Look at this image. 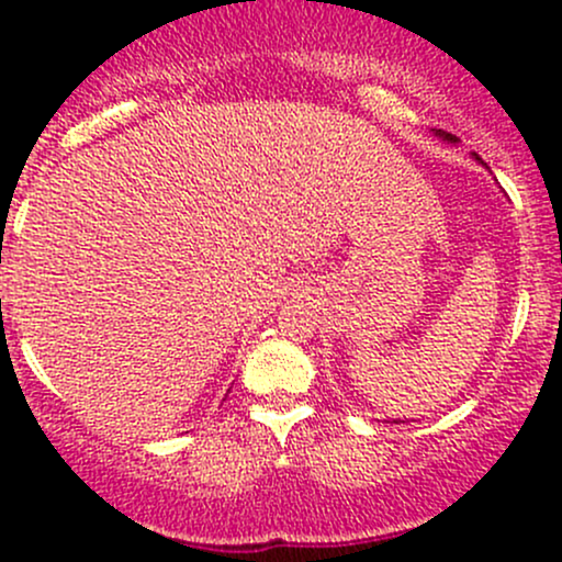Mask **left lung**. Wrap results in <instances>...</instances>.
<instances>
[{"label": "left lung", "mask_w": 562, "mask_h": 562, "mask_svg": "<svg viewBox=\"0 0 562 562\" xmlns=\"http://www.w3.org/2000/svg\"><path fill=\"white\" fill-rule=\"evenodd\" d=\"M436 137H441V139H449V142H457L454 137H451V134H447V132H441V128H438V132H436Z\"/></svg>", "instance_id": "8db88e82"}]
</instances>
